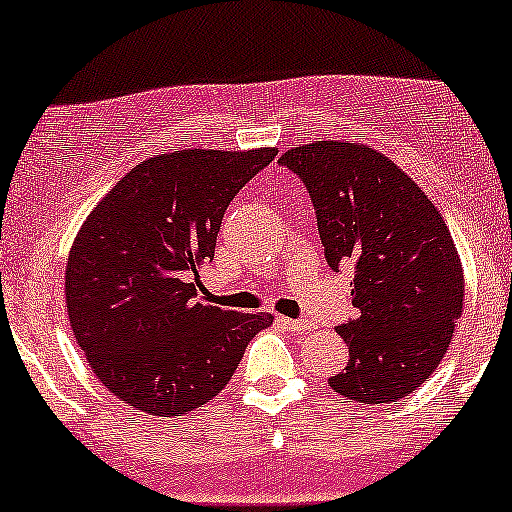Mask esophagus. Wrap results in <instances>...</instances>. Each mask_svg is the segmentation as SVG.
<instances>
[{"label": "esophagus", "mask_w": 512, "mask_h": 512, "mask_svg": "<svg viewBox=\"0 0 512 512\" xmlns=\"http://www.w3.org/2000/svg\"><path fill=\"white\" fill-rule=\"evenodd\" d=\"M279 324L283 329L295 331V334H303V331H310L312 324L305 322V319H291V317H279Z\"/></svg>", "instance_id": "34e87169"}]
</instances>
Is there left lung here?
Instances as JSON below:
<instances>
[{"label": "left lung", "mask_w": 512, "mask_h": 512, "mask_svg": "<svg viewBox=\"0 0 512 512\" xmlns=\"http://www.w3.org/2000/svg\"><path fill=\"white\" fill-rule=\"evenodd\" d=\"M279 162L303 178L326 262L355 267L346 369L329 386L350 403H396L441 365L465 307L446 221L412 178L365 143L315 140Z\"/></svg>", "instance_id": "obj_1"}]
</instances>
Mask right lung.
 I'll return each instance as SVG.
<instances>
[{
    "mask_svg": "<svg viewBox=\"0 0 512 512\" xmlns=\"http://www.w3.org/2000/svg\"><path fill=\"white\" fill-rule=\"evenodd\" d=\"M276 147L176 150L135 164L83 221L66 262L73 338L131 408L183 417L229 384L274 317L195 298L226 207Z\"/></svg>",
    "mask_w": 512,
    "mask_h": 512,
    "instance_id": "add662e5",
    "label": "right lung"
}]
</instances>
